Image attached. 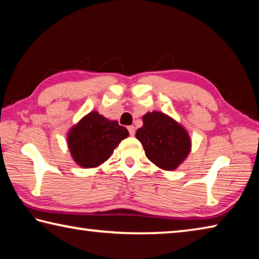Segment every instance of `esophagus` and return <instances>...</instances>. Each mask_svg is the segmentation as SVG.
<instances>
[{"mask_svg": "<svg viewBox=\"0 0 259 259\" xmlns=\"http://www.w3.org/2000/svg\"><path fill=\"white\" fill-rule=\"evenodd\" d=\"M127 130H128L130 134L133 137V135L135 134V127H134V126H128V127H127Z\"/></svg>", "mask_w": 259, "mask_h": 259, "instance_id": "1", "label": "esophagus"}]
</instances>
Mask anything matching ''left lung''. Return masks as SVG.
Returning <instances> with one entry per match:
<instances>
[{
	"instance_id": "1",
	"label": "left lung",
	"mask_w": 259,
	"mask_h": 259,
	"mask_svg": "<svg viewBox=\"0 0 259 259\" xmlns=\"http://www.w3.org/2000/svg\"><path fill=\"white\" fill-rule=\"evenodd\" d=\"M142 120L143 126L135 137L148 159L165 170L178 168L191 150V140L184 127L159 111L146 113Z\"/></svg>"
}]
</instances>
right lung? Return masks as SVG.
<instances>
[{"label": "right lung", "mask_w": 259, "mask_h": 259, "mask_svg": "<svg viewBox=\"0 0 259 259\" xmlns=\"http://www.w3.org/2000/svg\"><path fill=\"white\" fill-rule=\"evenodd\" d=\"M128 131L116 120H109L98 111H91L67 135L72 159L84 168L103 164L111 156Z\"/></svg>", "instance_id": "right-lung-1"}]
</instances>
